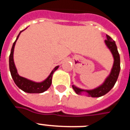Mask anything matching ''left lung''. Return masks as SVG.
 Wrapping results in <instances>:
<instances>
[{"label": "left lung", "mask_w": 130, "mask_h": 130, "mask_svg": "<svg viewBox=\"0 0 130 130\" xmlns=\"http://www.w3.org/2000/svg\"><path fill=\"white\" fill-rule=\"evenodd\" d=\"M105 43L109 51H111L113 57V67L111 68L110 73L101 85L92 90H84L79 88L73 84L72 88L77 94L81 95L85 93L88 96H91L93 98L101 97L109 92L115 86L120 72V57L117 51L115 42L109 36L107 35V40H105Z\"/></svg>", "instance_id": "left-lung-1"}]
</instances>
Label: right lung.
<instances>
[{"label": "right lung", "mask_w": 130, "mask_h": 130, "mask_svg": "<svg viewBox=\"0 0 130 130\" xmlns=\"http://www.w3.org/2000/svg\"><path fill=\"white\" fill-rule=\"evenodd\" d=\"M24 30H22V31L19 32V35L17 36L16 40L13 43L12 48H11V54H10V56H9V69H10V72H11V76H12V78H13V81L15 83V84L18 86L19 88L24 91L25 92L31 93V94H33V93H42L45 91H46L51 86L53 73L56 70H57L59 66V65L56 66L53 69V71H51V73L49 74L48 76L44 80H43L42 82H40L32 81V80L27 79L25 77H21L19 75V73L17 72V68L15 67V63H14L13 54H14V49H15L16 42H17V39L19 38L20 34Z\"/></svg>", "instance_id": "1"}]
</instances>
